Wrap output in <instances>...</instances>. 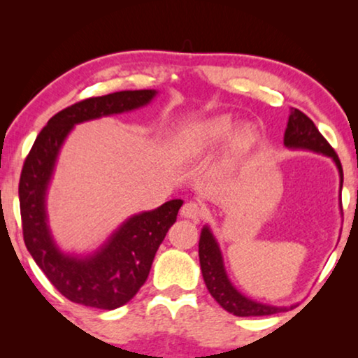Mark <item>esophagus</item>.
Returning <instances> with one entry per match:
<instances>
[{
	"mask_svg": "<svg viewBox=\"0 0 358 358\" xmlns=\"http://www.w3.org/2000/svg\"><path fill=\"white\" fill-rule=\"evenodd\" d=\"M205 213V208L202 203L199 202H194V200H190V202L184 203V207L180 208V215H182L184 218H192V220H197L202 217Z\"/></svg>",
	"mask_w": 358,
	"mask_h": 358,
	"instance_id": "obj_1",
	"label": "esophagus"
}]
</instances>
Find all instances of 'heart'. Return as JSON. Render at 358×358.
Instances as JSON below:
<instances>
[{"label":"heart","mask_w":358,"mask_h":358,"mask_svg":"<svg viewBox=\"0 0 358 358\" xmlns=\"http://www.w3.org/2000/svg\"><path fill=\"white\" fill-rule=\"evenodd\" d=\"M234 129L233 120L229 117H218V119L208 120L205 124L195 127L190 134L185 136V145L189 150L200 151L210 146L220 143L227 138Z\"/></svg>","instance_id":"obj_1"}]
</instances>
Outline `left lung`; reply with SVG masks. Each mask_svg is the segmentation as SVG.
Masks as SVG:
<instances>
[{
  "instance_id": "left-lung-1",
  "label": "left lung",
  "mask_w": 358,
  "mask_h": 358,
  "mask_svg": "<svg viewBox=\"0 0 358 358\" xmlns=\"http://www.w3.org/2000/svg\"><path fill=\"white\" fill-rule=\"evenodd\" d=\"M283 143H285L288 148H305L316 151V153L331 156V158L336 161L337 168H339L342 187L344 173H342L339 156H337L334 148L329 145V141L321 135V131L317 130L315 122H313L306 114H303L301 110L295 109L290 114V117H288ZM199 257L205 285H207L210 295L218 301V305L222 306L223 310L233 313L234 316H268L287 310V308H277L252 301L234 290L233 285L228 280L227 273H224L222 252H220L218 244L215 241V238L212 236V233H210V229L207 227H205L202 229V233H200Z\"/></svg>"
}]
</instances>
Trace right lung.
<instances>
[{
    "label": "right lung",
    "mask_w": 358,
    "mask_h": 358,
    "mask_svg": "<svg viewBox=\"0 0 358 358\" xmlns=\"http://www.w3.org/2000/svg\"><path fill=\"white\" fill-rule=\"evenodd\" d=\"M155 94L151 90L120 91L75 102L47 122L24 161L19 179L24 243L52 285L78 305L115 310L130 301L148 278L155 254L178 218L182 200L135 215L92 257L65 256L53 244L45 217V190L58 150L75 124L136 109Z\"/></svg>",
    "instance_id": "obj_1"
}]
</instances>
